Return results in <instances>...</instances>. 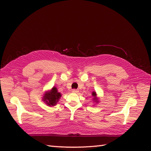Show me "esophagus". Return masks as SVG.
I'll return each mask as SVG.
<instances>
[{
  "instance_id": "1",
  "label": "esophagus",
  "mask_w": 151,
  "mask_h": 151,
  "mask_svg": "<svg viewBox=\"0 0 151 151\" xmlns=\"http://www.w3.org/2000/svg\"><path fill=\"white\" fill-rule=\"evenodd\" d=\"M72 92L74 93H77L79 92V90L77 89H72Z\"/></svg>"
}]
</instances>
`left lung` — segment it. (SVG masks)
<instances>
[{
  "label": "left lung",
  "instance_id": "obj_1",
  "mask_svg": "<svg viewBox=\"0 0 151 151\" xmlns=\"http://www.w3.org/2000/svg\"><path fill=\"white\" fill-rule=\"evenodd\" d=\"M92 95H93V96L94 98V99L96 101V100H97V99H96V93H95V92H93V94H92Z\"/></svg>",
  "mask_w": 151,
  "mask_h": 151
}]
</instances>
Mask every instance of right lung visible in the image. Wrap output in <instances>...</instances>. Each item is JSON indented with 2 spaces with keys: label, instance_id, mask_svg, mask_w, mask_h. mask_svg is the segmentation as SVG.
<instances>
[{
  "label": "right lung",
  "instance_id": "1",
  "mask_svg": "<svg viewBox=\"0 0 151 151\" xmlns=\"http://www.w3.org/2000/svg\"><path fill=\"white\" fill-rule=\"evenodd\" d=\"M61 94L60 93L58 92L56 88H53L52 90L45 94L43 96V101L47 103L49 106H54L58 101V99H60Z\"/></svg>",
  "mask_w": 151,
  "mask_h": 151
}]
</instances>
